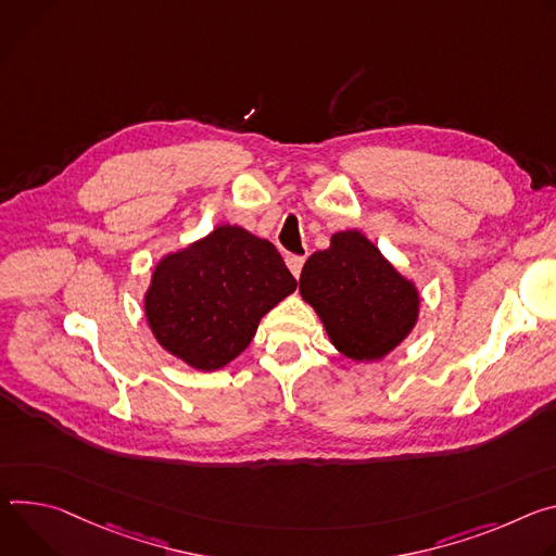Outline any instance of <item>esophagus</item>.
I'll list each match as a JSON object with an SVG mask.
<instances>
[{
  "label": "esophagus",
  "mask_w": 556,
  "mask_h": 556,
  "mask_svg": "<svg viewBox=\"0 0 556 556\" xmlns=\"http://www.w3.org/2000/svg\"><path fill=\"white\" fill-rule=\"evenodd\" d=\"M302 265H304V258H302V256H295V254H289V256H287V267H289V271H291L295 278L300 276Z\"/></svg>",
  "instance_id": "obj_1"
}]
</instances>
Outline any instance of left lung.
Returning <instances> with one entry per match:
<instances>
[{"label": "left lung", "mask_w": 556, "mask_h": 556, "mask_svg": "<svg viewBox=\"0 0 556 556\" xmlns=\"http://www.w3.org/2000/svg\"><path fill=\"white\" fill-rule=\"evenodd\" d=\"M300 293L323 318L338 351L380 359L417 320L419 295L359 231H338L300 274Z\"/></svg>", "instance_id": "obj_1"}]
</instances>
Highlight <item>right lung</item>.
<instances>
[{"label":"right lung","mask_w":556,"mask_h":556,"mask_svg":"<svg viewBox=\"0 0 556 556\" xmlns=\"http://www.w3.org/2000/svg\"><path fill=\"white\" fill-rule=\"evenodd\" d=\"M293 289L269 240L223 225L156 265L146 314L161 346L214 371L247 349L261 318Z\"/></svg>","instance_id":"1"}]
</instances>
